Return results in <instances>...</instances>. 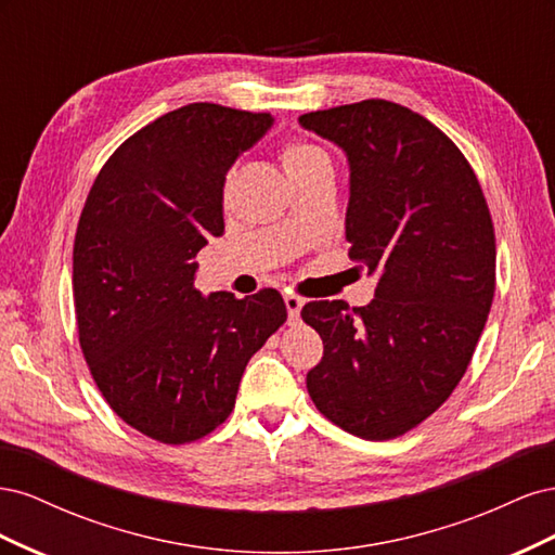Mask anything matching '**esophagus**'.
<instances>
[{
  "label": "esophagus",
  "mask_w": 555,
  "mask_h": 555,
  "mask_svg": "<svg viewBox=\"0 0 555 555\" xmlns=\"http://www.w3.org/2000/svg\"><path fill=\"white\" fill-rule=\"evenodd\" d=\"M306 300L298 298V296H284V306H287V314L292 322H296V319L300 317V308H304Z\"/></svg>",
  "instance_id": "1"
}]
</instances>
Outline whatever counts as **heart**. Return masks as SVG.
Returning <instances> with one entry per match:
<instances>
[{
	"instance_id": "heart-1",
	"label": "heart",
	"mask_w": 555,
	"mask_h": 555,
	"mask_svg": "<svg viewBox=\"0 0 555 555\" xmlns=\"http://www.w3.org/2000/svg\"><path fill=\"white\" fill-rule=\"evenodd\" d=\"M322 155H324L322 150H319L312 143L292 141V143H287V147L282 150V162H284V169H287V173H289V171H296V169H300V166H306L308 162L322 157Z\"/></svg>"
}]
</instances>
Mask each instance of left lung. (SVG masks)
Returning a JSON list of instances; mask_svg holds the SVG:
<instances>
[{"label":"left lung","instance_id":"left-lung-1","mask_svg":"<svg viewBox=\"0 0 555 555\" xmlns=\"http://www.w3.org/2000/svg\"><path fill=\"white\" fill-rule=\"evenodd\" d=\"M349 164V257L377 275L375 298L312 300L324 340L308 393L363 440L412 430L456 389L495 292V233L461 150L418 113L365 99L298 117Z\"/></svg>","mask_w":555,"mask_h":555}]
</instances>
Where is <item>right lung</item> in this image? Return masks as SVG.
I'll list each match as a JSON object with an SVG mask.
<instances>
[{"instance_id":"obj_1","label":"right lung","mask_w":555,"mask_h":555,"mask_svg":"<svg viewBox=\"0 0 555 555\" xmlns=\"http://www.w3.org/2000/svg\"><path fill=\"white\" fill-rule=\"evenodd\" d=\"M271 113L190 104L115 150L74 243L78 340L111 410L164 444L227 422L247 361L284 324L275 289H194L196 261L224 233V180L271 129Z\"/></svg>"}]
</instances>
